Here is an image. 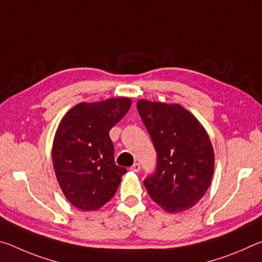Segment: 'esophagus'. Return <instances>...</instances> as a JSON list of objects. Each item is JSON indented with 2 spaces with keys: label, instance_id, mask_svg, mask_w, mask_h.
Instances as JSON below:
<instances>
[{
  "label": "esophagus",
  "instance_id": "esophagus-1",
  "mask_svg": "<svg viewBox=\"0 0 262 262\" xmlns=\"http://www.w3.org/2000/svg\"><path fill=\"white\" fill-rule=\"evenodd\" d=\"M129 170H130V171H133V172H139V171L141 170V165H140L139 163L133 164V166H130Z\"/></svg>",
  "mask_w": 262,
  "mask_h": 262
}]
</instances>
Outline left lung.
<instances>
[{"instance_id": "8db88e82", "label": "left lung", "mask_w": 262, "mask_h": 262, "mask_svg": "<svg viewBox=\"0 0 262 262\" xmlns=\"http://www.w3.org/2000/svg\"><path fill=\"white\" fill-rule=\"evenodd\" d=\"M136 106L157 152L156 172L144 180L150 198L172 214L190 209L206 194L214 174L209 135L179 104L140 99Z\"/></svg>"}]
</instances>
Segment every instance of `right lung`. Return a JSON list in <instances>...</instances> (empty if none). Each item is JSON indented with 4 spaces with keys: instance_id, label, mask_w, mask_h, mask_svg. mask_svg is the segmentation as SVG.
Masks as SVG:
<instances>
[{
    "instance_id": "1",
    "label": "right lung",
    "mask_w": 262,
    "mask_h": 262,
    "mask_svg": "<svg viewBox=\"0 0 262 262\" xmlns=\"http://www.w3.org/2000/svg\"><path fill=\"white\" fill-rule=\"evenodd\" d=\"M130 105L128 97L79 103L61 119L53 140V166L62 193L78 209L91 211L103 207L127 172L114 162L108 132Z\"/></svg>"
}]
</instances>
